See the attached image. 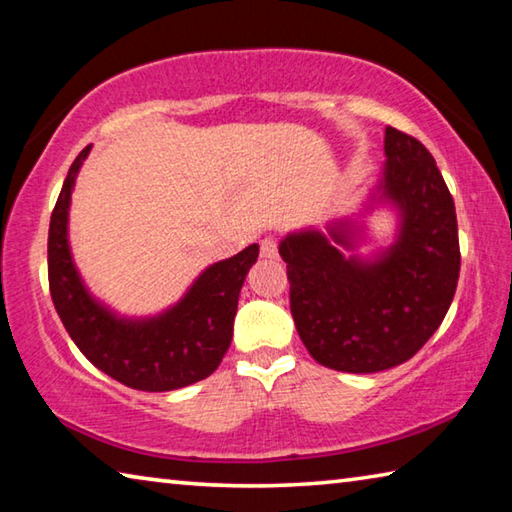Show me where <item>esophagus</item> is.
Segmentation results:
<instances>
[{"instance_id":"34e87169","label":"esophagus","mask_w":512,"mask_h":512,"mask_svg":"<svg viewBox=\"0 0 512 512\" xmlns=\"http://www.w3.org/2000/svg\"><path fill=\"white\" fill-rule=\"evenodd\" d=\"M259 253H262V257L275 259L277 257V241L273 237H264L262 244H259Z\"/></svg>"}]
</instances>
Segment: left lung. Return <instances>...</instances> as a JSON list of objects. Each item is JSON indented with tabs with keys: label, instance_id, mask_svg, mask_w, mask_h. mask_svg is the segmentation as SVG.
Segmentation results:
<instances>
[{
	"label": "left lung",
	"instance_id": "8db88e82",
	"mask_svg": "<svg viewBox=\"0 0 512 512\" xmlns=\"http://www.w3.org/2000/svg\"><path fill=\"white\" fill-rule=\"evenodd\" d=\"M381 198L402 223L395 244L377 259L352 250L345 223L293 232L280 244L287 262L291 316L320 366L379 372L409 361L452 305L461 248L454 198L433 155L415 137L386 126Z\"/></svg>",
	"mask_w": 512,
	"mask_h": 512
}]
</instances>
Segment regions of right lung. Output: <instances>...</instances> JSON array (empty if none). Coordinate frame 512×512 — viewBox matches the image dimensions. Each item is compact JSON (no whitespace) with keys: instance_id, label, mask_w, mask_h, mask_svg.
<instances>
[{"instance_id":"obj_1","label":"right lung","mask_w":512,"mask_h":512,"mask_svg":"<svg viewBox=\"0 0 512 512\" xmlns=\"http://www.w3.org/2000/svg\"><path fill=\"white\" fill-rule=\"evenodd\" d=\"M90 149L92 144L85 146L69 167L49 223V291L67 334L85 359L137 391H176L210 377L230 348L239 291L259 246L205 268L187 296L164 314L117 318L83 287L67 244L69 198Z\"/></svg>"}]
</instances>
